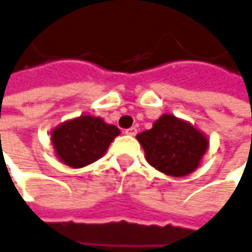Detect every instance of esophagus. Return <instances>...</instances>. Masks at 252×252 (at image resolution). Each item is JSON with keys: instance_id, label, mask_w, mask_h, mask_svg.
Listing matches in <instances>:
<instances>
[{"instance_id": "obj_1", "label": "esophagus", "mask_w": 252, "mask_h": 252, "mask_svg": "<svg viewBox=\"0 0 252 252\" xmlns=\"http://www.w3.org/2000/svg\"><path fill=\"white\" fill-rule=\"evenodd\" d=\"M126 134H129V136H136V133H137V129H136V126H132V127H129V129H126L125 130Z\"/></svg>"}]
</instances>
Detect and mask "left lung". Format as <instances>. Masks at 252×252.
I'll return each instance as SVG.
<instances>
[{
  "label": "left lung",
  "mask_w": 252,
  "mask_h": 252,
  "mask_svg": "<svg viewBox=\"0 0 252 252\" xmlns=\"http://www.w3.org/2000/svg\"><path fill=\"white\" fill-rule=\"evenodd\" d=\"M146 160L155 169L173 177L193 173L208 149V139L186 120L161 115L150 130L139 133Z\"/></svg>",
  "instance_id": "1"
}]
</instances>
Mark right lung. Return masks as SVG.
<instances>
[{
	"label": "right lung",
	"instance_id": "obj_1",
	"mask_svg": "<svg viewBox=\"0 0 252 252\" xmlns=\"http://www.w3.org/2000/svg\"><path fill=\"white\" fill-rule=\"evenodd\" d=\"M119 134L115 125H107L102 118L82 115L57 126L51 132V142L61 161L81 169L102 158Z\"/></svg>",
	"mask_w": 252,
	"mask_h": 252
}]
</instances>
